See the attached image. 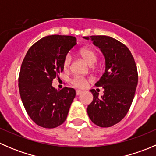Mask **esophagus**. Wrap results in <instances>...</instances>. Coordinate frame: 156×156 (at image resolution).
Here are the masks:
<instances>
[{
	"instance_id": "esophagus-1",
	"label": "esophagus",
	"mask_w": 156,
	"mask_h": 156,
	"mask_svg": "<svg viewBox=\"0 0 156 156\" xmlns=\"http://www.w3.org/2000/svg\"><path fill=\"white\" fill-rule=\"evenodd\" d=\"M81 93H82V91L80 90H76V94H77V95H80V94H81Z\"/></svg>"
}]
</instances>
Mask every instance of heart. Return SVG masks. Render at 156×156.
<instances>
[{
  "mask_svg": "<svg viewBox=\"0 0 156 156\" xmlns=\"http://www.w3.org/2000/svg\"><path fill=\"white\" fill-rule=\"evenodd\" d=\"M80 54L82 56L83 59L87 62L89 65L92 66L96 63L97 60V53L93 49L90 48H82L80 50ZM71 61H72V56L70 54H67L63 60V67L65 69H68L70 66ZM72 84L75 87L83 88L86 87L87 84V80L82 77H75L72 79Z\"/></svg>",
  "mask_w": 156,
  "mask_h": 156,
  "instance_id": "heart-1",
  "label": "heart"
}]
</instances>
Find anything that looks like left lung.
<instances>
[{"label": "left lung", "instance_id": "obj_1", "mask_svg": "<svg viewBox=\"0 0 156 156\" xmlns=\"http://www.w3.org/2000/svg\"><path fill=\"white\" fill-rule=\"evenodd\" d=\"M83 37L100 49L106 62L104 73L95 84L103 88V95L99 97L95 90H90L94 99L87 108L88 116L98 126L111 127L125 118L133 102L138 83L136 63L129 49L113 37Z\"/></svg>", "mask_w": 156, "mask_h": 156}]
</instances>
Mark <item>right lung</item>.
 Returning a JSON list of instances; mask_svg holds the SVG:
<instances>
[{"mask_svg": "<svg viewBox=\"0 0 156 156\" xmlns=\"http://www.w3.org/2000/svg\"><path fill=\"white\" fill-rule=\"evenodd\" d=\"M77 44L73 36L48 35L28 50L19 77L20 94L31 120L44 128H54L66 119L76 93L73 88L57 90L52 81L62 72L63 60Z\"/></svg>", "mask_w": 156, "mask_h": 156, "instance_id": "1", "label": "right lung"}]
</instances>
